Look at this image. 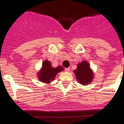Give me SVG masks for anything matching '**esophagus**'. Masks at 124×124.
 I'll list each match as a JSON object with an SVG mask.
<instances>
[{"label":"esophagus","mask_w":124,"mask_h":124,"mask_svg":"<svg viewBox=\"0 0 124 124\" xmlns=\"http://www.w3.org/2000/svg\"><path fill=\"white\" fill-rule=\"evenodd\" d=\"M65 70H66V71H67V72L70 71V68H67L65 69Z\"/></svg>","instance_id":"obj_1"}]
</instances>
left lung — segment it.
<instances>
[{
    "instance_id": "obj_1",
    "label": "left lung",
    "mask_w": 124,
    "mask_h": 124,
    "mask_svg": "<svg viewBox=\"0 0 124 124\" xmlns=\"http://www.w3.org/2000/svg\"><path fill=\"white\" fill-rule=\"evenodd\" d=\"M74 73L78 81L83 86L91 83L94 75L93 70L91 68L90 64L87 61L79 63L77 68L74 70Z\"/></svg>"
}]
</instances>
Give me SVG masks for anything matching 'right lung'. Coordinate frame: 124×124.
Listing matches in <instances>:
<instances>
[{"label":"right lung","instance_id":"1","mask_svg":"<svg viewBox=\"0 0 124 124\" xmlns=\"http://www.w3.org/2000/svg\"><path fill=\"white\" fill-rule=\"evenodd\" d=\"M63 70L64 68L60 65L56 68H53L51 62L46 60L43 62L41 69L37 73V77L40 81L50 84L54 79L57 74Z\"/></svg>","mask_w":124,"mask_h":124}]
</instances>
